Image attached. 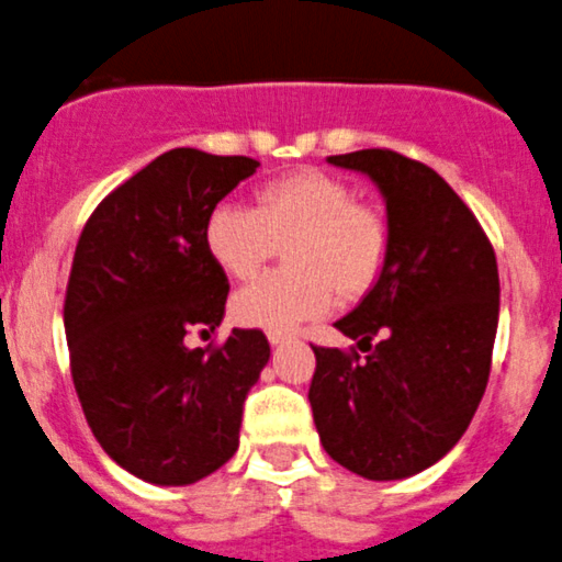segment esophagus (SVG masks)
<instances>
[{"instance_id": "esophagus-1", "label": "esophagus", "mask_w": 562, "mask_h": 562, "mask_svg": "<svg viewBox=\"0 0 562 562\" xmlns=\"http://www.w3.org/2000/svg\"><path fill=\"white\" fill-rule=\"evenodd\" d=\"M266 336H269L271 347H280V344H288L293 338L291 333H282V330H269V333H266Z\"/></svg>"}]
</instances>
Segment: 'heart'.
Listing matches in <instances>:
<instances>
[{"label":"heart","mask_w":562,"mask_h":562,"mask_svg":"<svg viewBox=\"0 0 562 562\" xmlns=\"http://www.w3.org/2000/svg\"><path fill=\"white\" fill-rule=\"evenodd\" d=\"M288 244L293 269L246 285L232 316L246 327L291 330L330 313L338 288L358 296L375 285L386 262L389 235L378 212L356 204V190L322 170H293L257 190V206L221 201L204 224V249L232 280H249Z\"/></svg>","instance_id":"b5f03b06"}]
</instances>
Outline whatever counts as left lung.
Here are the masks:
<instances>
[{"label": "left lung", "mask_w": 562, "mask_h": 562, "mask_svg": "<svg viewBox=\"0 0 562 562\" xmlns=\"http://www.w3.org/2000/svg\"><path fill=\"white\" fill-rule=\"evenodd\" d=\"M327 161L378 187L389 249L375 285L336 322L367 356L313 347V423L341 468L408 479L451 451L482 403L498 266L476 215L428 165L381 148Z\"/></svg>", "instance_id": "left-lung-1"}]
</instances>
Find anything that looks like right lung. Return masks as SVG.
<instances>
[{"label": "right lung", "mask_w": 562, "mask_h": 562, "mask_svg": "<svg viewBox=\"0 0 562 562\" xmlns=\"http://www.w3.org/2000/svg\"><path fill=\"white\" fill-rule=\"evenodd\" d=\"M260 161L176 148L100 201L75 249L64 302L75 392L120 468L184 487L229 462L269 338L232 330L218 350L187 333L224 322V271L204 249L206 215Z\"/></svg>", "instance_id": "1"}]
</instances>
